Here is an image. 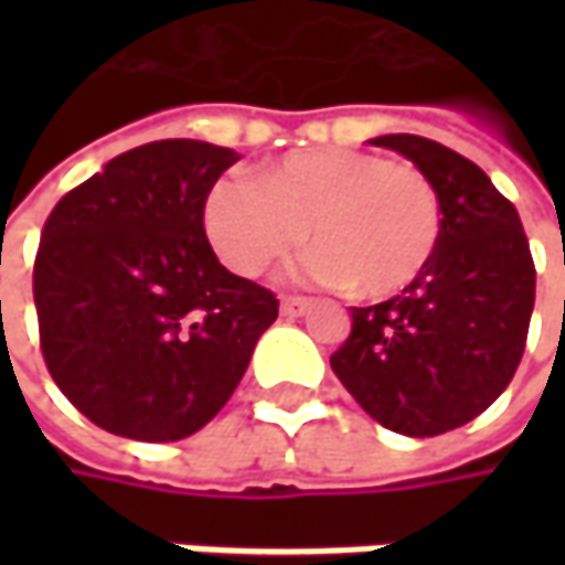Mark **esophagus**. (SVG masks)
Listing matches in <instances>:
<instances>
[{"mask_svg": "<svg viewBox=\"0 0 565 565\" xmlns=\"http://www.w3.org/2000/svg\"><path fill=\"white\" fill-rule=\"evenodd\" d=\"M311 311L308 298H282V315L286 317H305Z\"/></svg>", "mask_w": 565, "mask_h": 565, "instance_id": "esophagus-1", "label": "esophagus"}]
</instances>
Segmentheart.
<instances>
[{"instance_id": "1", "label": "heart", "mask_w": 565, "mask_h": 565, "mask_svg": "<svg viewBox=\"0 0 565 565\" xmlns=\"http://www.w3.org/2000/svg\"><path fill=\"white\" fill-rule=\"evenodd\" d=\"M301 276L352 298L408 289L440 242V201L415 166L367 150H295L248 175L216 179L204 198V232L238 276H260L301 245Z\"/></svg>"}]
</instances>
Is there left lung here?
<instances>
[{
  "instance_id": "left-lung-1",
  "label": "left lung",
  "mask_w": 565,
  "mask_h": 565,
  "mask_svg": "<svg viewBox=\"0 0 565 565\" xmlns=\"http://www.w3.org/2000/svg\"><path fill=\"white\" fill-rule=\"evenodd\" d=\"M418 166L440 201V242L402 295L352 308L330 367L361 408L405 437H437L478 418L525 352L534 264L515 206L484 169L418 135H380Z\"/></svg>"
}]
</instances>
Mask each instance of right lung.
Instances as JSON below:
<instances>
[{
	"label": "right lung",
	"mask_w": 565,
	"mask_h": 565,
	"mask_svg": "<svg viewBox=\"0 0 565 565\" xmlns=\"http://www.w3.org/2000/svg\"><path fill=\"white\" fill-rule=\"evenodd\" d=\"M235 150L191 138L119 153L50 213L33 305L55 386L81 415L143 444L204 427L245 377L276 295L228 273L204 198Z\"/></svg>",
	"instance_id": "obj_1"
}]
</instances>
